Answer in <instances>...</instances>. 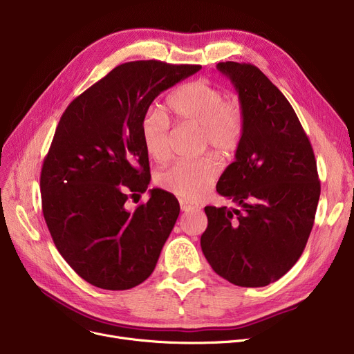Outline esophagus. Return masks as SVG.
<instances>
[{
  "mask_svg": "<svg viewBox=\"0 0 354 354\" xmlns=\"http://www.w3.org/2000/svg\"><path fill=\"white\" fill-rule=\"evenodd\" d=\"M179 205H180V209L183 212H188V211H192V209H196L198 205L188 199H179Z\"/></svg>",
  "mask_w": 354,
  "mask_h": 354,
  "instance_id": "esophagus-1",
  "label": "esophagus"
}]
</instances>
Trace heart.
Instances as JSON below:
<instances>
[{"mask_svg":"<svg viewBox=\"0 0 354 354\" xmlns=\"http://www.w3.org/2000/svg\"><path fill=\"white\" fill-rule=\"evenodd\" d=\"M166 107L178 123L199 129L203 151L212 149L221 158H231L238 151L245 127L243 104L209 80L198 79L175 88L166 99ZM140 135L149 156L156 162L169 159L171 122L165 111L149 109L140 122ZM218 175V159L207 155L176 162L158 175V183L176 196L196 201L211 189Z\"/></svg>","mask_w":354,"mask_h":354,"instance_id":"b5f03b06","label":"heart"}]
</instances>
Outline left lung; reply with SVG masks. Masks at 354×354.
<instances>
[{"instance_id": "left-lung-1", "label": "left lung", "mask_w": 354, "mask_h": 354, "mask_svg": "<svg viewBox=\"0 0 354 354\" xmlns=\"http://www.w3.org/2000/svg\"><path fill=\"white\" fill-rule=\"evenodd\" d=\"M238 91L245 127L216 192L236 208L205 207L202 252L214 271L239 287H264L299 261L320 198L311 143L295 111L250 63H218Z\"/></svg>"}]
</instances>
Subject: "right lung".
I'll use <instances>...</instances> for the list:
<instances>
[{
  "mask_svg": "<svg viewBox=\"0 0 354 354\" xmlns=\"http://www.w3.org/2000/svg\"><path fill=\"white\" fill-rule=\"evenodd\" d=\"M199 68L123 63L64 110L41 167V207L55 248L91 286L133 288L156 267L180 208L158 188L135 211L124 207L151 182L140 122L160 91Z\"/></svg>",
  "mask_w": 354,
  "mask_h": 354,
  "instance_id": "add662e5",
  "label": "right lung"
}]
</instances>
